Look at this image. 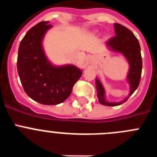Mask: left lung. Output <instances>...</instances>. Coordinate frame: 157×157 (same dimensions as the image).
I'll return each mask as SVG.
<instances>
[{"label":"left lung","instance_id":"8db88e82","mask_svg":"<svg viewBox=\"0 0 157 157\" xmlns=\"http://www.w3.org/2000/svg\"><path fill=\"white\" fill-rule=\"evenodd\" d=\"M114 27L116 36L108 40L106 45L112 50L121 52L129 62L130 70L127 80L130 85V90L128 98H125L121 102H108L105 100L103 86L98 78H96V88L98 90L99 102L106 106H117L126 102L139 86L142 70L141 48L137 37L128 28L120 23H115Z\"/></svg>","mask_w":157,"mask_h":157}]
</instances>
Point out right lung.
Returning a JSON list of instances; mask_svg holds the SVG:
<instances>
[{
	"label": "right lung",
	"instance_id": "obj_1",
	"mask_svg": "<svg viewBox=\"0 0 157 157\" xmlns=\"http://www.w3.org/2000/svg\"><path fill=\"white\" fill-rule=\"evenodd\" d=\"M52 27L42 21L30 28L19 44L17 71L23 90L41 105H56L68 98L82 71L73 65L55 67L47 59L41 45Z\"/></svg>",
	"mask_w": 157,
	"mask_h": 157
}]
</instances>
